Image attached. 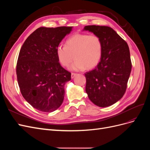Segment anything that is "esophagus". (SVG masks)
<instances>
[{"instance_id":"obj_1","label":"esophagus","mask_w":150,"mask_h":150,"mask_svg":"<svg viewBox=\"0 0 150 150\" xmlns=\"http://www.w3.org/2000/svg\"><path fill=\"white\" fill-rule=\"evenodd\" d=\"M77 74H78L77 73H74V72H72V73H71V78H74Z\"/></svg>"}]
</instances>
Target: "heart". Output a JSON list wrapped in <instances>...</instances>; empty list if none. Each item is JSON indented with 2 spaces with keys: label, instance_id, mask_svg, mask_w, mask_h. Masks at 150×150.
I'll list each match as a JSON object with an SVG mask.
<instances>
[{
  "label": "heart",
  "instance_id": "1",
  "mask_svg": "<svg viewBox=\"0 0 150 150\" xmlns=\"http://www.w3.org/2000/svg\"><path fill=\"white\" fill-rule=\"evenodd\" d=\"M103 43L100 38L95 34H76L68 38L65 46L57 47V59L64 67L71 66L72 70L92 69L100 61L103 54Z\"/></svg>",
  "mask_w": 150,
  "mask_h": 150
}]
</instances>
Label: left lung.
I'll return each mask as SVG.
<instances>
[{"instance_id":"8db88e82","label":"left lung","mask_w":150,"mask_h":150,"mask_svg":"<svg viewBox=\"0 0 150 150\" xmlns=\"http://www.w3.org/2000/svg\"><path fill=\"white\" fill-rule=\"evenodd\" d=\"M84 30L99 36L103 48L96 67L85 73L86 92L96 106H111L126 92L132 67L128 45L110 27L86 25Z\"/></svg>"}]
</instances>
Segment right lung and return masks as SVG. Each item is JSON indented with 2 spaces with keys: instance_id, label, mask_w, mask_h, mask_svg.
Here are the masks:
<instances>
[{
  "instance_id": "obj_1",
  "label": "right lung",
  "mask_w": 150,
  "mask_h": 150,
  "mask_svg": "<svg viewBox=\"0 0 150 150\" xmlns=\"http://www.w3.org/2000/svg\"><path fill=\"white\" fill-rule=\"evenodd\" d=\"M72 27L39 28L25 40L16 74L22 96L33 108L51 112L62 104L71 73L59 62L56 49Z\"/></svg>"
}]
</instances>
